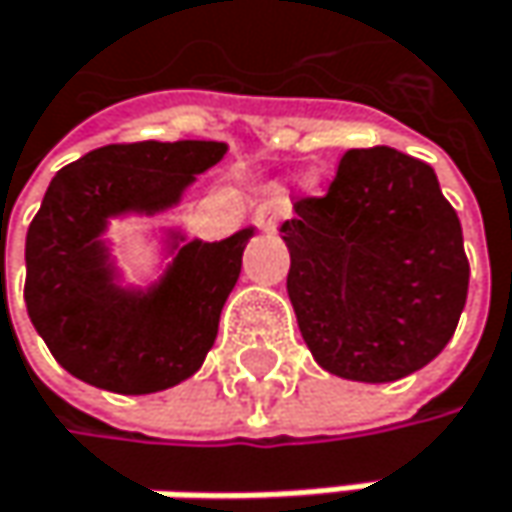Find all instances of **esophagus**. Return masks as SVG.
Masks as SVG:
<instances>
[{"instance_id":"esophagus-1","label":"esophagus","mask_w":512,"mask_h":512,"mask_svg":"<svg viewBox=\"0 0 512 512\" xmlns=\"http://www.w3.org/2000/svg\"><path fill=\"white\" fill-rule=\"evenodd\" d=\"M256 224H259L262 232H274L277 224H280V218L271 212V206H259V209H256Z\"/></svg>"}]
</instances>
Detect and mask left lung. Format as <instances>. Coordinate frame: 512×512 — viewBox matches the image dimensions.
Segmentation results:
<instances>
[{
    "label": "left lung",
    "instance_id": "8db88e82",
    "mask_svg": "<svg viewBox=\"0 0 512 512\" xmlns=\"http://www.w3.org/2000/svg\"><path fill=\"white\" fill-rule=\"evenodd\" d=\"M280 232L288 300L324 371L392 383L451 342L469 259L430 164L392 147L351 150L330 194L300 200Z\"/></svg>",
    "mask_w": 512,
    "mask_h": 512
}]
</instances>
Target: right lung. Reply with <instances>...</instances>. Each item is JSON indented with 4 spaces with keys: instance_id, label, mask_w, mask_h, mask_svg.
<instances>
[{
    "instance_id": "right-lung-1",
    "label": "right lung",
    "mask_w": 512,
    "mask_h": 512,
    "mask_svg": "<svg viewBox=\"0 0 512 512\" xmlns=\"http://www.w3.org/2000/svg\"><path fill=\"white\" fill-rule=\"evenodd\" d=\"M224 141L108 144L61 167L26 235V309L64 371L117 395H150L188 380L212 351L253 226L224 241L161 226L159 259L126 283L108 229L182 203Z\"/></svg>"
}]
</instances>
